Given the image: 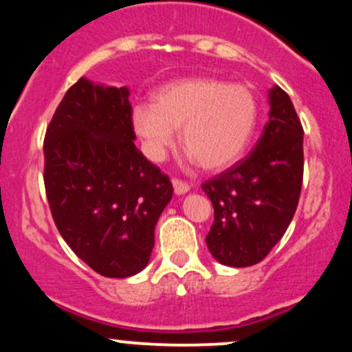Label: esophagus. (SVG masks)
Wrapping results in <instances>:
<instances>
[{
    "label": "esophagus",
    "mask_w": 352,
    "mask_h": 352,
    "mask_svg": "<svg viewBox=\"0 0 352 352\" xmlns=\"http://www.w3.org/2000/svg\"><path fill=\"white\" fill-rule=\"evenodd\" d=\"M173 188H175L176 194H184V192L189 191V188H191V186H189L188 183H184V181H181V179H177V177H175V179H173Z\"/></svg>",
    "instance_id": "34e87169"
}]
</instances>
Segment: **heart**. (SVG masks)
<instances>
[{
  "mask_svg": "<svg viewBox=\"0 0 352 352\" xmlns=\"http://www.w3.org/2000/svg\"><path fill=\"white\" fill-rule=\"evenodd\" d=\"M257 118V97L249 87L214 77L173 82L153 95V105L131 110V125L151 160H164L176 143V128H181L189 158L209 171L241 158Z\"/></svg>",
  "mask_w": 352,
  "mask_h": 352,
  "instance_id": "obj_1",
  "label": "heart"
}]
</instances>
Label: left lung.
<instances>
[{
  "mask_svg": "<svg viewBox=\"0 0 352 352\" xmlns=\"http://www.w3.org/2000/svg\"><path fill=\"white\" fill-rule=\"evenodd\" d=\"M303 183V126L285 90H270L268 122L247 158L201 186L212 202L206 243L217 262L250 267L283 237Z\"/></svg>",
  "mask_w": 352,
  "mask_h": 352,
  "instance_id": "left-lung-1",
  "label": "left lung"
}]
</instances>
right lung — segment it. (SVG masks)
I'll list each match as a JSON object with an SVG mask.
<instances>
[{
	"instance_id": "right-lung-1",
	"label": "right lung",
	"mask_w": 352,
	"mask_h": 352,
	"mask_svg": "<svg viewBox=\"0 0 352 352\" xmlns=\"http://www.w3.org/2000/svg\"><path fill=\"white\" fill-rule=\"evenodd\" d=\"M126 87L80 77L44 138V186L57 230L78 258L109 278L146 267L173 184L135 146Z\"/></svg>"
}]
</instances>
